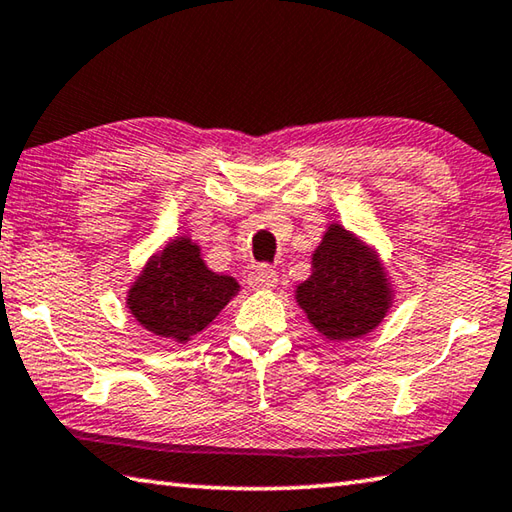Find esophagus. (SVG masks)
Here are the masks:
<instances>
[{
    "label": "esophagus",
    "instance_id": "1",
    "mask_svg": "<svg viewBox=\"0 0 512 512\" xmlns=\"http://www.w3.org/2000/svg\"><path fill=\"white\" fill-rule=\"evenodd\" d=\"M276 283H278V274L267 265L254 269V272L247 276V285L256 289V292L258 289H272V287H276Z\"/></svg>",
    "mask_w": 512,
    "mask_h": 512
}]
</instances>
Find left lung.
<instances>
[{
    "instance_id": "8db88e82",
    "label": "left lung",
    "mask_w": 512,
    "mask_h": 512,
    "mask_svg": "<svg viewBox=\"0 0 512 512\" xmlns=\"http://www.w3.org/2000/svg\"><path fill=\"white\" fill-rule=\"evenodd\" d=\"M296 303L327 341H352L379 327L394 289L379 252L332 223L312 254V276L296 287Z\"/></svg>"
}]
</instances>
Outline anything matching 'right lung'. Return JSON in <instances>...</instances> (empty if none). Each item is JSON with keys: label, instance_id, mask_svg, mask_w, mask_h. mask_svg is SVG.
Masks as SVG:
<instances>
[{"label": "right lung", "instance_id": "obj_1", "mask_svg": "<svg viewBox=\"0 0 512 512\" xmlns=\"http://www.w3.org/2000/svg\"><path fill=\"white\" fill-rule=\"evenodd\" d=\"M238 292L234 276L211 272L198 243L178 236L147 260L129 287L127 307L144 330L189 343Z\"/></svg>", "mask_w": 512, "mask_h": 512}]
</instances>
